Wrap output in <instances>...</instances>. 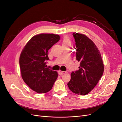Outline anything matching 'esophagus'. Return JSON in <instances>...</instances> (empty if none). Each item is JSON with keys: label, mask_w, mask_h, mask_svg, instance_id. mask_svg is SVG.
Returning a JSON list of instances; mask_svg holds the SVG:
<instances>
[{"label": "esophagus", "mask_w": 122, "mask_h": 122, "mask_svg": "<svg viewBox=\"0 0 122 122\" xmlns=\"http://www.w3.org/2000/svg\"><path fill=\"white\" fill-rule=\"evenodd\" d=\"M59 73L60 75H62L63 74H65V73H66V71H59Z\"/></svg>", "instance_id": "esophagus-1"}]
</instances>
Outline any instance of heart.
<instances>
[{"instance_id":"1","label":"heart","mask_w":122,"mask_h":122,"mask_svg":"<svg viewBox=\"0 0 122 122\" xmlns=\"http://www.w3.org/2000/svg\"><path fill=\"white\" fill-rule=\"evenodd\" d=\"M63 43H71L70 39L67 36H65L64 37L63 40Z\"/></svg>"}]
</instances>
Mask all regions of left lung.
Returning a JSON list of instances; mask_svg holds the SVG:
<instances>
[{
	"instance_id": "obj_1",
	"label": "left lung",
	"mask_w": 122,
	"mask_h": 122,
	"mask_svg": "<svg viewBox=\"0 0 122 122\" xmlns=\"http://www.w3.org/2000/svg\"><path fill=\"white\" fill-rule=\"evenodd\" d=\"M73 36L76 60L80 62V66L78 70L72 72L67 85L73 93L85 95L91 92L99 81L104 66L99 50L91 39L80 33H73Z\"/></svg>"
}]
</instances>
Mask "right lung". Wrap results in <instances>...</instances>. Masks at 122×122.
I'll return each mask as SVG.
<instances>
[{
	"instance_id": "obj_1",
	"label": "right lung",
	"mask_w": 122,
	"mask_h": 122,
	"mask_svg": "<svg viewBox=\"0 0 122 122\" xmlns=\"http://www.w3.org/2000/svg\"><path fill=\"white\" fill-rule=\"evenodd\" d=\"M53 34H41L31 38L20 56L19 63L23 80L31 89L37 93H46L51 89L58 78V73L46 67L49 60L48 51L60 40Z\"/></svg>"
}]
</instances>
